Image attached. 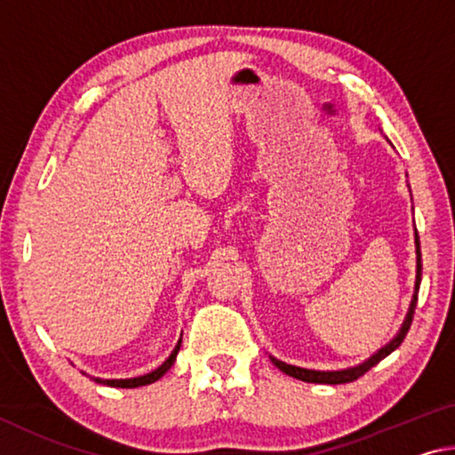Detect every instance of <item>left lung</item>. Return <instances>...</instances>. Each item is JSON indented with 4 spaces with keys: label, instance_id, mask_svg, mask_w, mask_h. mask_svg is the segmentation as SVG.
<instances>
[{
    "label": "left lung",
    "instance_id": "1",
    "mask_svg": "<svg viewBox=\"0 0 455 455\" xmlns=\"http://www.w3.org/2000/svg\"><path fill=\"white\" fill-rule=\"evenodd\" d=\"M415 255H418V271H415V291H413V299H411L410 311H407V315H405V321H403L402 329H399V333L394 339H391L387 345H383L379 351L373 353V355L369 357L367 361H363V363H359L355 367H347V369H339V371H315V369H305V367L289 365V363H284V361H279V359L271 357L275 367H279L283 373H287L291 377H295V379H301V381H307V383L339 385V383H349V381L359 379V377L363 375V373H367L373 365H377L381 359L387 357L391 351H395L399 345L403 343L407 331H410V327H411L415 305H418V291H419V283H421V251H419L418 230H415Z\"/></svg>",
    "mask_w": 455,
    "mask_h": 455
}]
</instances>
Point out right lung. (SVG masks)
Listing matches in <instances>:
<instances>
[{
  "instance_id": "1",
  "label": "right lung",
  "mask_w": 455,
  "mask_h": 455,
  "mask_svg": "<svg viewBox=\"0 0 455 455\" xmlns=\"http://www.w3.org/2000/svg\"><path fill=\"white\" fill-rule=\"evenodd\" d=\"M180 343L182 339H179V343H176L174 351L171 353V357H168L163 365H160L158 369H154V371L146 373V375H140V377H130V379H100V377H92L96 383H102V385H110V387H126V389H132V387H142V385H148V383H154L158 381L160 377H163L168 369H171L174 365L176 361V355H179V349H180Z\"/></svg>"
}]
</instances>
